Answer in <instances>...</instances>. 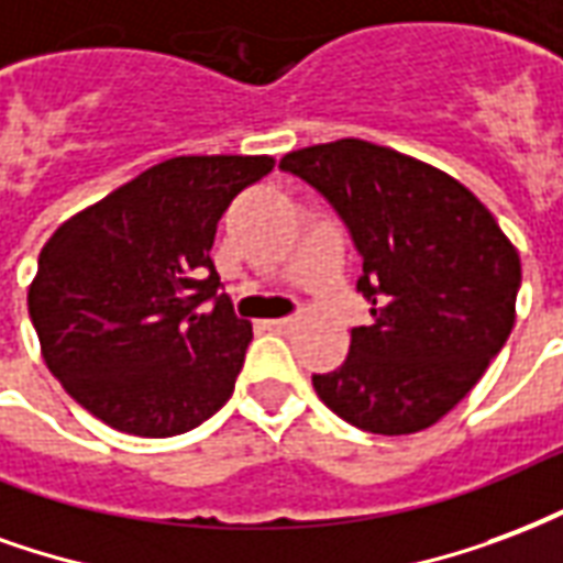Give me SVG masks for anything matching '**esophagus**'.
Masks as SVG:
<instances>
[{
	"instance_id": "obj_1",
	"label": "esophagus",
	"mask_w": 563,
	"mask_h": 563,
	"mask_svg": "<svg viewBox=\"0 0 563 563\" xmlns=\"http://www.w3.org/2000/svg\"><path fill=\"white\" fill-rule=\"evenodd\" d=\"M290 318H273V321H266V330H273V332H285L290 330Z\"/></svg>"
}]
</instances>
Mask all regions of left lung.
<instances>
[{
    "instance_id": "left-lung-1",
    "label": "left lung",
    "mask_w": 563,
    "mask_h": 563,
    "mask_svg": "<svg viewBox=\"0 0 563 563\" xmlns=\"http://www.w3.org/2000/svg\"><path fill=\"white\" fill-rule=\"evenodd\" d=\"M285 174L327 197L363 257L368 327L339 368L311 375L332 413L372 434H413L450 413L500 354L522 264L489 209L438 167L344 137L287 152Z\"/></svg>"
}]
</instances>
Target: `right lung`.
<instances>
[{"label": "right lung", "mask_w": 563, "mask_h": 563, "mask_svg": "<svg viewBox=\"0 0 563 563\" xmlns=\"http://www.w3.org/2000/svg\"><path fill=\"white\" fill-rule=\"evenodd\" d=\"M273 164L269 155L155 164L41 249L29 318L44 363L110 429L174 438L231 399L252 323L219 290L209 249L233 197Z\"/></svg>", "instance_id": "right-lung-1"}]
</instances>
